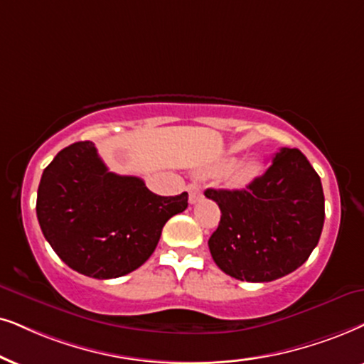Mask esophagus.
<instances>
[{
    "label": "esophagus",
    "instance_id": "esophagus-1",
    "mask_svg": "<svg viewBox=\"0 0 364 364\" xmlns=\"http://www.w3.org/2000/svg\"><path fill=\"white\" fill-rule=\"evenodd\" d=\"M186 190H188V195H190V203H196V201L201 198V186L196 185V183L188 185Z\"/></svg>",
    "mask_w": 364,
    "mask_h": 364
}]
</instances>
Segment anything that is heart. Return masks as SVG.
<instances>
[{
	"label": "heart",
	"mask_w": 364,
	"mask_h": 364,
	"mask_svg": "<svg viewBox=\"0 0 364 364\" xmlns=\"http://www.w3.org/2000/svg\"><path fill=\"white\" fill-rule=\"evenodd\" d=\"M259 173L260 164L257 163V161H245V163H242L240 166L235 169V173H233V181H235L237 185H247V183H250Z\"/></svg>",
	"instance_id": "obj_1"
}]
</instances>
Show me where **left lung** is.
I'll list each match as a JSON object with an SVG mask.
<instances>
[{
    "mask_svg": "<svg viewBox=\"0 0 364 364\" xmlns=\"http://www.w3.org/2000/svg\"><path fill=\"white\" fill-rule=\"evenodd\" d=\"M220 206L208 247L230 277L270 282L309 259L324 225L319 174L299 149L282 148L245 190H206Z\"/></svg>",
    "mask_w": 364,
    "mask_h": 364,
    "instance_id": "left-lung-1",
    "label": "left lung"
}]
</instances>
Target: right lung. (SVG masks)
I'll use <instances>...</instances> for the list:
<instances>
[{
    "label": "right lung",
    "mask_w": 364,
    "mask_h": 364,
    "mask_svg": "<svg viewBox=\"0 0 364 364\" xmlns=\"http://www.w3.org/2000/svg\"><path fill=\"white\" fill-rule=\"evenodd\" d=\"M186 206V191L159 196L141 178L110 173L90 141L55 156L36 196L40 228L55 254L94 279L122 277L141 267L164 223Z\"/></svg>",
    "instance_id": "add662e5"
}]
</instances>
